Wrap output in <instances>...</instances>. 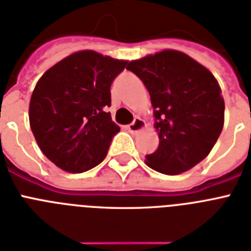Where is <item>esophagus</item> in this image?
I'll return each mask as SVG.
<instances>
[{
    "mask_svg": "<svg viewBox=\"0 0 251 251\" xmlns=\"http://www.w3.org/2000/svg\"><path fill=\"white\" fill-rule=\"evenodd\" d=\"M144 127H146V122H144L142 119H139V117H136V119L134 120L129 126H127V130H129L131 134H135V132L143 130Z\"/></svg>",
    "mask_w": 251,
    "mask_h": 251,
    "instance_id": "obj_1",
    "label": "esophagus"
}]
</instances>
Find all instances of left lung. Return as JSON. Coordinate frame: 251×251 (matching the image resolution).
I'll use <instances>...</instances> for the list:
<instances>
[{"label": "left lung", "instance_id": "8db88e82", "mask_svg": "<svg viewBox=\"0 0 251 251\" xmlns=\"http://www.w3.org/2000/svg\"><path fill=\"white\" fill-rule=\"evenodd\" d=\"M151 95L160 144L146 156L151 169L166 175L184 173L206 157L225 125V99L213 73L176 50L131 60Z\"/></svg>", "mask_w": 251, "mask_h": 251}]
</instances>
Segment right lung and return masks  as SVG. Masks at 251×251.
Wrapping results in <instances>:
<instances>
[{"label": "right lung", "mask_w": 251, "mask_h": 251, "mask_svg": "<svg viewBox=\"0 0 251 251\" xmlns=\"http://www.w3.org/2000/svg\"><path fill=\"white\" fill-rule=\"evenodd\" d=\"M127 62L83 50L69 55L38 79L29 124L42 153L68 173L100 164L120 127L112 121L111 85Z\"/></svg>", "instance_id": "obj_1"}]
</instances>
